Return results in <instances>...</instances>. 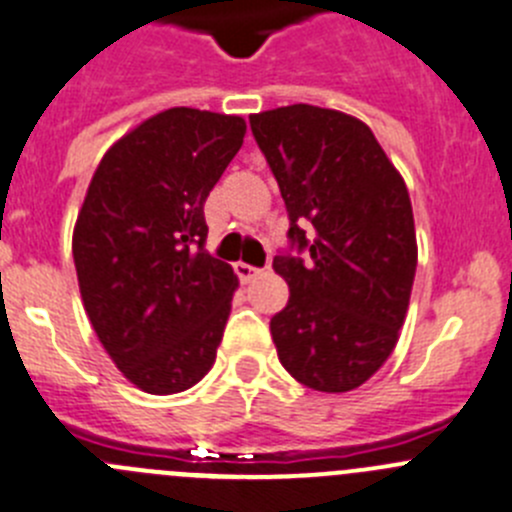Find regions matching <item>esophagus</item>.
Masks as SVG:
<instances>
[{"label": "esophagus", "mask_w": 512, "mask_h": 512, "mask_svg": "<svg viewBox=\"0 0 512 512\" xmlns=\"http://www.w3.org/2000/svg\"><path fill=\"white\" fill-rule=\"evenodd\" d=\"M234 272H237L240 283H250V280H255L257 275H260V270L252 265H247V262H237V265H234Z\"/></svg>", "instance_id": "1"}]
</instances>
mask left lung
<instances>
[{
    "label": "left lung",
    "mask_w": 512,
    "mask_h": 512,
    "mask_svg": "<svg viewBox=\"0 0 512 512\" xmlns=\"http://www.w3.org/2000/svg\"><path fill=\"white\" fill-rule=\"evenodd\" d=\"M288 209L272 267L288 305L272 315L280 364L315 391L358 389L399 341L417 272L409 191L366 123L318 105L250 116Z\"/></svg>",
    "instance_id": "obj_1"
}]
</instances>
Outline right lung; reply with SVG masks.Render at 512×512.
Wrapping results in <instances>:
<instances>
[{
    "label": "right lung",
    "mask_w": 512,
    "mask_h": 512,
    "mask_svg": "<svg viewBox=\"0 0 512 512\" xmlns=\"http://www.w3.org/2000/svg\"><path fill=\"white\" fill-rule=\"evenodd\" d=\"M240 116L169 108L105 151L73 232L85 313L146 394H179L217 358L237 275L204 250V202L240 151Z\"/></svg>",
    "instance_id": "add662e5"
}]
</instances>
